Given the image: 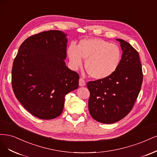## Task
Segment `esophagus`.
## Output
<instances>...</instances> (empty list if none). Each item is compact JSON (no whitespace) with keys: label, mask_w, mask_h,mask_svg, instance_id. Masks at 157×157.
<instances>
[{"label":"esophagus","mask_w":157,"mask_h":157,"mask_svg":"<svg viewBox=\"0 0 157 157\" xmlns=\"http://www.w3.org/2000/svg\"><path fill=\"white\" fill-rule=\"evenodd\" d=\"M79 85L80 87H83V86H85V80L83 79H82V78H80L79 79Z\"/></svg>","instance_id":"esophagus-1"}]
</instances>
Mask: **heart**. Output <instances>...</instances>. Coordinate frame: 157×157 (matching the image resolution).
I'll return each mask as SVG.
<instances>
[{
  "label": "heart",
  "instance_id": "1",
  "mask_svg": "<svg viewBox=\"0 0 157 157\" xmlns=\"http://www.w3.org/2000/svg\"><path fill=\"white\" fill-rule=\"evenodd\" d=\"M70 65L77 70L86 60L85 68L91 78L104 79L113 74L122 60V52L118 45L99 38H86L78 46L71 44L67 49Z\"/></svg>",
  "mask_w": 157,
  "mask_h": 157
}]
</instances>
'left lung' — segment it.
Listing matches in <instances>:
<instances>
[{
  "instance_id": "obj_1",
  "label": "left lung",
  "mask_w": 157,
  "mask_h": 157,
  "mask_svg": "<svg viewBox=\"0 0 157 157\" xmlns=\"http://www.w3.org/2000/svg\"><path fill=\"white\" fill-rule=\"evenodd\" d=\"M123 51L115 72L104 79L89 82V111L98 122L112 124L127 115L132 109L143 81L139 53L128 42L116 39Z\"/></svg>"
}]
</instances>
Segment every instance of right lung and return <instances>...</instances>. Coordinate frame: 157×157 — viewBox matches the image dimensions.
<instances>
[{
    "instance_id": "add662e5",
    "label": "right lung",
    "mask_w": 157,
    "mask_h": 157,
    "mask_svg": "<svg viewBox=\"0 0 157 157\" xmlns=\"http://www.w3.org/2000/svg\"><path fill=\"white\" fill-rule=\"evenodd\" d=\"M67 36L53 30L30 36L20 45L13 60V93L23 107L39 119L57 117L63 112L65 96L78 88V74L64 62Z\"/></svg>"
}]
</instances>
